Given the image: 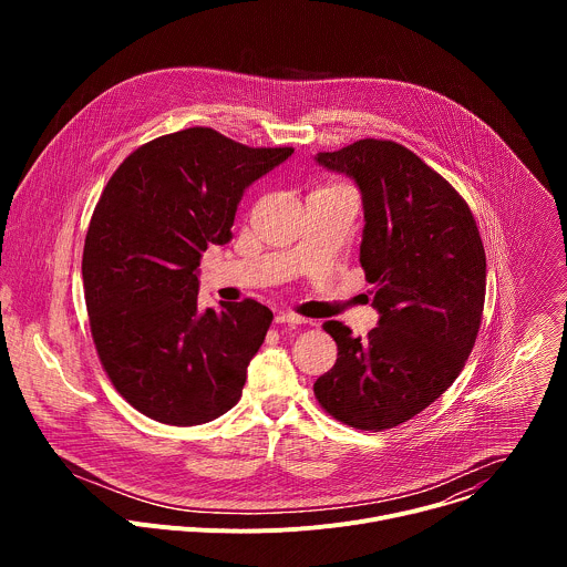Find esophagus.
<instances>
[{"instance_id": "1", "label": "esophagus", "mask_w": 567, "mask_h": 567, "mask_svg": "<svg viewBox=\"0 0 567 567\" xmlns=\"http://www.w3.org/2000/svg\"><path fill=\"white\" fill-rule=\"evenodd\" d=\"M276 322H278V326H302V322H307V320L298 313H291V311H278Z\"/></svg>"}]
</instances>
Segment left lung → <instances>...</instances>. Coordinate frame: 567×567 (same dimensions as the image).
Instances as JSON below:
<instances>
[{"mask_svg":"<svg viewBox=\"0 0 567 567\" xmlns=\"http://www.w3.org/2000/svg\"><path fill=\"white\" fill-rule=\"evenodd\" d=\"M316 161L361 188L359 260L381 318L365 339L341 320L322 322L339 359L313 394L352 429H394L462 372L482 322L487 256L464 197L401 143L361 138Z\"/></svg>","mask_w":567,"mask_h":567,"instance_id":"8db88e82","label":"left lung"}]
</instances>
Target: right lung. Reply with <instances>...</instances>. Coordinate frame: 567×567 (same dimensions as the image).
<instances>
[{"instance_id":"right-lung-1","label":"right lung","mask_w":567,"mask_h":567,"mask_svg":"<svg viewBox=\"0 0 567 567\" xmlns=\"http://www.w3.org/2000/svg\"><path fill=\"white\" fill-rule=\"evenodd\" d=\"M291 152L188 127L110 177L85 237V302L105 374L145 417L197 426L239 401L274 313L251 298L199 311L197 267L230 239L245 188Z\"/></svg>"}]
</instances>
